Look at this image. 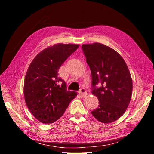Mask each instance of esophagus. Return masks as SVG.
I'll return each instance as SVG.
<instances>
[{
    "mask_svg": "<svg viewBox=\"0 0 154 154\" xmlns=\"http://www.w3.org/2000/svg\"><path fill=\"white\" fill-rule=\"evenodd\" d=\"M79 94L82 96V97H85V96H86L88 94L87 92L85 91V89H84V88H82V89L79 91Z\"/></svg>",
    "mask_w": 154,
    "mask_h": 154,
    "instance_id": "34e87169",
    "label": "esophagus"
}]
</instances>
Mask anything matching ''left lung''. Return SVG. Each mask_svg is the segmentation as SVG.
<instances>
[{
  "label": "left lung",
  "instance_id": "obj_1",
  "mask_svg": "<svg viewBox=\"0 0 154 154\" xmlns=\"http://www.w3.org/2000/svg\"><path fill=\"white\" fill-rule=\"evenodd\" d=\"M82 48L92 72V94L99 101L92 114L104 124L118 120L128 106L132 94L128 67L120 54L104 44H83ZM98 82L101 86L96 88Z\"/></svg>",
  "mask_w": 154,
  "mask_h": 154
}]
</instances>
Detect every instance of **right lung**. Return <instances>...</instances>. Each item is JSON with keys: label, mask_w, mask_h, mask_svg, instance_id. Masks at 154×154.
<instances>
[{"label": "right lung", "mask_w": 154, "mask_h": 154, "mask_svg": "<svg viewBox=\"0 0 154 154\" xmlns=\"http://www.w3.org/2000/svg\"><path fill=\"white\" fill-rule=\"evenodd\" d=\"M79 45L58 43L38 53L31 62L24 79L25 102L31 113L43 124L60 118L77 94L66 90L58 77L62 63L77 50Z\"/></svg>", "instance_id": "add662e5"}]
</instances>
